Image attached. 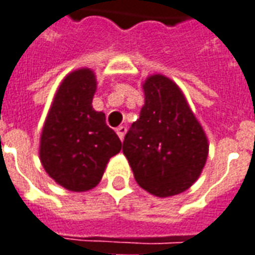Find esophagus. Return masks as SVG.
I'll return each mask as SVG.
<instances>
[{
	"mask_svg": "<svg viewBox=\"0 0 255 255\" xmlns=\"http://www.w3.org/2000/svg\"><path fill=\"white\" fill-rule=\"evenodd\" d=\"M116 132H117V135L120 136V139L123 141L124 139V136H126V132H127V127H124V126H121L116 129Z\"/></svg>",
	"mask_w": 255,
	"mask_h": 255,
	"instance_id": "34e87169",
	"label": "esophagus"
}]
</instances>
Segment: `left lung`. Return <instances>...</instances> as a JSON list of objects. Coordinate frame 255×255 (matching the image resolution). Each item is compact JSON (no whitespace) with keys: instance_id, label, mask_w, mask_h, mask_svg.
Here are the masks:
<instances>
[{"instance_id":"obj_1","label":"left lung","mask_w":255,"mask_h":255,"mask_svg":"<svg viewBox=\"0 0 255 255\" xmlns=\"http://www.w3.org/2000/svg\"><path fill=\"white\" fill-rule=\"evenodd\" d=\"M145 103L127 132L123 152L136 183L158 198L188 190L200 176L209 141L179 86L163 75L142 83Z\"/></svg>"}]
</instances>
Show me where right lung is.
Masks as SVG:
<instances>
[{
    "label": "right lung",
    "instance_id": "right-lung-1",
    "mask_svg": "<svg viewBox=\"0 0 255 255\" xmlns=\"http://www.w3.org/2000/svg\"><path fill=\"white\" fill-rule=\"evenodd\" d=\"M97 90L89 67L70 72L57 87L39 142V159L62 188L87 192L103 178L111 156L121 151L119 135L106 124L103 111L92 103Z\"/></svg>",
    "mask_w": 255,
    "mask_h": 255
}]
</instances>
